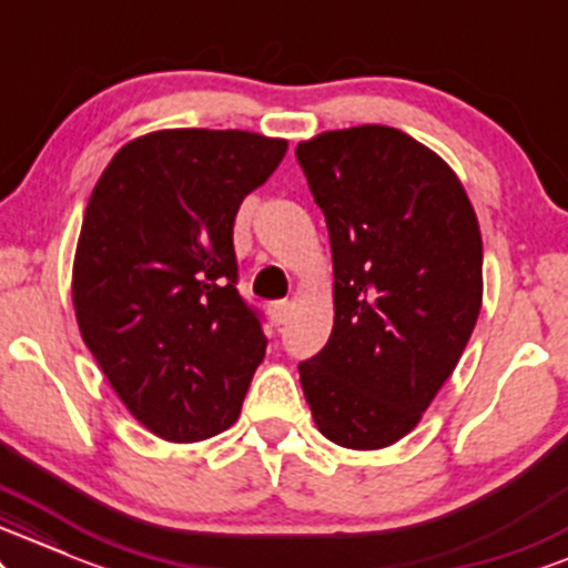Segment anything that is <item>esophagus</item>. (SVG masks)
I'll return each instance as SVG.
<instances>
[{
    "label": "esophagus",
    "instance_id": "1",
    "mask_svg": "<svg viewBox=\"0 0 568 568\" xmlns=\"http://www.w3.org/2000/svg\"><path fill=\"white\" fill-rule=\"evenodd\" d=\"M290 313H292V305L286 303V300H278V303H271L268 305V316H271V322L273 324H284L286 318H290Z\"/></svg>",
    "mask_w": 568,
    "mask_h": 568
}]
</instances>
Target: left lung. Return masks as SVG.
<instances>
[{
    "label": "left lung",
    "mask_w": 568,
    "mask_h": 568,
    "mask_svg": "<svg viewBox=\"0 0 568 568\" xmlns=\"http://www.w3.org/2000/svg\"><path fill=\"white\" fill-rule=\"evenodd\" d=\"M295 156L335 265V326L300 385L329 442L383 449L419 423L473 335L476 212L452 166L393 126L322 132Z\"/></svg>",
    "instance_id": "8db88e82"
}]
</instances>
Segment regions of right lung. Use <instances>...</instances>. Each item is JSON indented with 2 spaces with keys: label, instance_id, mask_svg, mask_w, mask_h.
<instances>
[{
  "label": "right lung",
  "instance_id": "1",
  "mask_svg": "<svg viewBox=\"0 0 568 568\" xmlns=\"http://www.w3.org/2000/svg\"><path fill=\"white\" fill-rule=\"evenodd\" d=\"M286 140L159 130L116 151L73 257L87 348L140 425L191 444L236 423L268 339L236 290L233 220Z\"/></svg>",
  "mask_w": 568,
  "mask_h": 568
}]
</instances>
